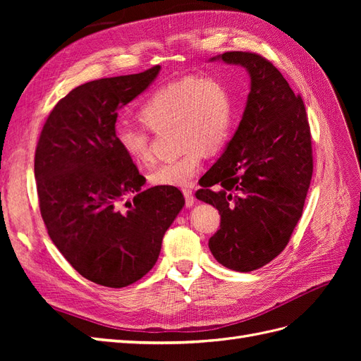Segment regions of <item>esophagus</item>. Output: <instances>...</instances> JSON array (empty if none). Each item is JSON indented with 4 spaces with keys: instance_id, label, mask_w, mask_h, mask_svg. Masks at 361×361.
<instances>
[{
    "instance_id": "1",
    "label": "esophagus",
    "mask_w": 361,
    "mask_h": 361,
    "mask_svg": "<svg viewBox=\"0 0 361 361\" xmlns=\"http://www.w3.org/2000/svg\"><path fill=\"white\" fill-rule=\"evenodd\" d=\"M183 195H185V204H187V207H191L194 204V194L190 188H185L183 190Z\"/></svg>"
}]
</instances>
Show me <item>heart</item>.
Returning a JSON list of instances; mask_svg holds the SVG:
<instances>
[{"mask_svg": "<svg viewBox=\"0 0 361 361\" xmlns=\"http://www.w3.org/2000/svg\"><path fill=\"white\" fill-rule=\"evenodd\" d=\"M140 118L152 130L174 126L182 155L161 164L150 173V180L162 187L183 188L199 174L204 150H220L231 138L235 122L232 93L214 76H187L152 93L140 108ZM116 141L123 154L138 164L154 159L145 126H118Z\"/></svg>", "mask_w": 361, "mask_h": 361, "instance_id": "1", "label": "heart"}]
</instances>
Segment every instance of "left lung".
Instances as JSON below:
<instances>
[{
    "label": "left lung",
    "instance_id": "left-lung-1",
    "mask_svg": "<svg viewBox=\"0 0 361 361\" xmlns=\"http://www.w3.org/2000/svg\"><path fill=\"white\" fill-rule=\"evenodd\" d=\"M214 60L243 66L250 93L236 133L195 197L221 215L209 239L216 262L250 272L285 250L302 215L313 173L310 126L301 96L271 61L243 51Z\"/></svg>",
    "mask_w": 361,
    "mask_h": 361
}]
</instances>
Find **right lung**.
<instances>
[{
  "instance_id": "right-lung-1",
  "label": "right lung",
  "mask_w": 361,
  "mask_h": 361,
  "mask_svg": "<svg viewBox=\"0 0 361 361\" xmlns=\"http://www.w3.org/2000/svg\"><path fill=\"white\" fill-rule=\"evenodd\" d=\"M159 71L76 87L54 106L36 147L39 206L51 241L101 286L125 288L146 276L185 204L176 187L141 190L145 176L116 141L117 111ZM126 195L135 199L125 202Z\"/></svg>"
}]
</instances>
